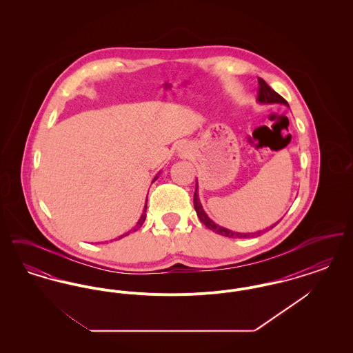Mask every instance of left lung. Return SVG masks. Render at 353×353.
Wrapping results in <instances>:
<instances>
[{
  "mask_svg": "<svg viewBox=\"0 0 353 353\" xmlns=\"http://www.w3.org/2000/svg\"><path fill=\"white\" fill-rule=\"evenodd\" d=\"M258 101L261 103H282L288 105V103L283 99L278 92H275L269 84L266 83L262 78H258ZM193 202H194V209H196V213H197V217L200 219L202 223L210 229L212 232L217 233L219 235H223V236H229V238H249V236H254V235L261 234V232H256V233H236V232H232L229 229H225V228H221L219 225H216L212 219H209L206 216V213L203 212L202 209L201 202L199 200V194H197V188L194 190V197H193ZM276 225V223H275ZM274 225V226H275ZM271 226V229L274 228Z\"/></svg>",
  "mask_w": 353,
  "mask_h": 353,
  "instance_id": "obj_1",
  "label": "left lung"
}]
</instances>
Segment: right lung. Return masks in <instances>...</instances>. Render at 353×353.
Masks as SVG:
<instances>
[{"label": "right lung", "mask_w": 353, "mask_h": 353, "mask_svg": "<svg viewBox=\"0 0 353 353\" xmlns=\"http://www.w3.org/2000/svg\"><path fill=\"white\" fill-rule=\"evenodd\" d=\"M154 180H156V179H154ZM145 217H147V205H145V208H144V212H143L141 217H140V219H139V222L136 223V226H134L132 230H130V232H128L127 234L124 235H128L130 234V233H131V232H136L137 229H140V228H141V225H143V223H144V221H145ZM121 236H123V235H121ZM121 236H119V238H121Z\"/></svg>", "instance_id": "add662e5"}]
</instances>
